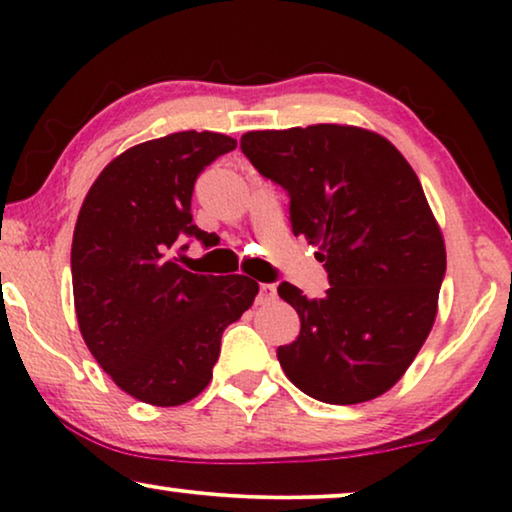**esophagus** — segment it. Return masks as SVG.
<instances>
[{
	"instance_id": "34e87169",
	"label": "esophagus",
	"mask_w": 512,
	"mask_h": 512,
	"mask_svg": "<svg viewBox=\"0 0 512 512\" xmlns=\"http://www.w3.org/2000/svg\"><path fill=\"white\" fill-rule=\"evenodd\" d=\"M277 298L275 284H261L258 286V303H272Z\"/></svg>"
}]
</instances>
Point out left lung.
<instances>
[{"mask_svg": "<svg viewBox=\"0 0 512 512\" xmlns=\"http://www.w3.org/2000/svg\"><path fill=\"white\" fill-rule=\"evenodd\" d=\"M240 149L289 195L293 235L319 244L328 291L277 293L300 335L277 349L307 396L352 405L384 394L422 349L436 319L445 242L422 184L396 146L352 125L247 132Z\"/></svg>", "mask_w": 512, "mask_h": 512, "instance_id": "1", "label": "left lung"}]
</instances>
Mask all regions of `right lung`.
<instances>
[{
	"label": "right lung",
	"mask_w": 512,
	"mask_h": 512,
	"mask_svg": "<svg viewBox=\"0 0 512 512\" xmlns=\"http://www.w3.org/2000/svg\"><path fill=\"white\" fill-rule=\"evenodd\" d=\"M235 146L207 130L132 146L83 200L72 242L76 319L104 373L144 403L170 408L198 396L223 331L258 293L254 279L193 275L172 258L186 237L209 247L193 223V186Z\"/></svg>",
	"instance_id": "add662e5"
}]
</instances>
